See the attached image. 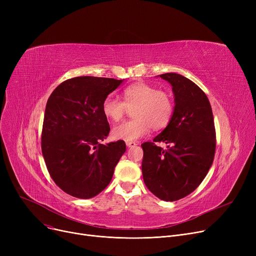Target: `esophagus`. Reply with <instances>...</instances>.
Instances as JSON below:
<instances>
[{"mask_svg":"<svg viewBox=\"0 0 256 256\" xmlns=\"http://www.w3.org/2000/svg\"><path fill=\"white\" fill-rule=\"evenodd\" d=\"M126 144L128 147H135L137 145V143L134 142V141H126Z\"/></svg>","mask_w":256,"mask_h":256,"instance_id":"esophagus-1","label":"esophagus"}]
</instances>
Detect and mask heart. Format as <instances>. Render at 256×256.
<instances>
[{"instance_id": "1", "label": "heart", "mask_w": 256, "mask_h": 256, "mask_svg": "<svg viewBox=\"0 0 256 256\" xmlns=\"http://www.w3.org/2000/svg\"><path fill=\"white\" fill-rule=\"evenodd\" d=\"M122 98L108 96L102 104L104 115L113 122L122 119L128 109H132L135 119L117 124L112 130V137L116 140L134 141L148 134L150 128H164L172 118L174 102L170 94L156 87L138 82L126 87Z\"/></svg>"}]
</instances>
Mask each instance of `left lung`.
<instances>
[{"instance_id":"8db88e82","label":"left lung","mask_w":256,"mask_h":256,"mask_svg":"<svg viewBox=\"0 0 256 256\" xmlns=\"http://www.w3.org/2000/svg\"><path fill=\"white\" fill-rule=\"evenodd\" d=\"M160 76L172 85L176 106L166 128L152 142L141 144L142 174L152 194L176 201L206 176L216 150V128L210 100L194 82L173 72ZM158 142L168 144V150L158 146Z\"/></svg>"}]
</instances>
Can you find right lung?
I'll return each mask as SVG.
<instances>
[{"label": "right lung", "instance_id": "right-lung-1", "mask_svg": "<svg viewBox=\"0 0 256 256\" xmlns=\"http://www.w3.org/2000/svg\"><path fill=\"white\" fill-rule=\"evenodd\" d=\"M122 80L68 78L48 100L42 132L44 158L52 180L74 197L88 199L106 189L126 150L124 140L100 144L110 132L102 102Z\"/></svg>", "mask_w": 256, "mask_h": 256}]
</instances>
